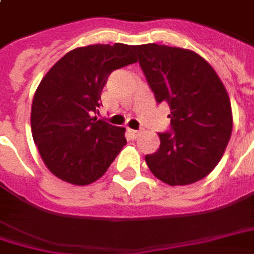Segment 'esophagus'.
I'll list each match as a JSON object with an SVG mask.
<instances>
[{
    "instance_id": "34e87169",
    "label": "esophagus",
    "mask_w": 254,
    "mask_h": 254,
    "mask_svg": "<svg viewBox=\"0 0 254 254\" xmlns=\"http://www.w3.org/2000/svg\"><path fill=\"white\" fill-rule=\"evenodd\" d=\"M127 132H129V134H130L132 137H137L140 133H141V130H133V129H127Z\"/></svg>"
}]
</instances>
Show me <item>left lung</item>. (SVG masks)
Masks as SVG:
<instances>
[{"instance_id":"1","label":"left lung","mask_w":254,"mask_h":254,"mask_svg":"<svg viewBox=\"0 0 254 254\" xmlns=\"http://www.w3.org/2000/svg\"><path fill=\"white\" fill-rule=\"evenodd\" d=\"M157 103L170 107L172 132L145 155L152 175L169 186L206 177L219 164L232 132L230 97L213 67L190 49L144 44L133 48Z\"/></svg>"}]
</instances>
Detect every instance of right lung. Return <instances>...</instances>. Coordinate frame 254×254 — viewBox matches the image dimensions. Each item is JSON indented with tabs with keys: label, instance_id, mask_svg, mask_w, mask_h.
Listing matches in <instances>:
<instances>
[{
	"label": "right lung",
	"instance_id": "right-lung-1",
	"mask_svg": "<svg viewBox=\"0 0 254 254\" xmlns=\"http://www.w3.org/2000/svg\"><path fill=\"white\" fill-rule=\"evenodd\" d=\"M133 48L120 42L75 48L41 79L31 104V133L44 164L60 180L96 182L127 144L125 127L92 114L110 74L137 62Z\"/></svg>",
	"mask_w": 254,
	"mask_h": 254
}]
</instances>
